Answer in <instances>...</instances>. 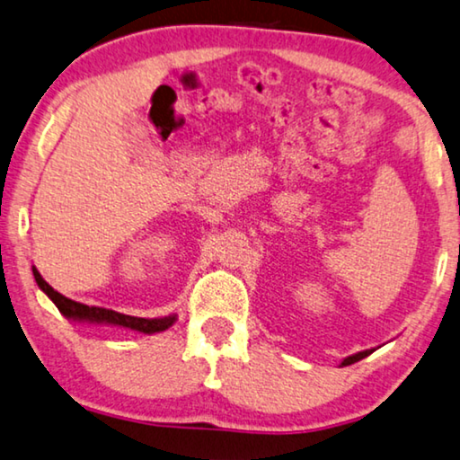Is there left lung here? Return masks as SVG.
Instances as JSON below:
<instances>
[{"label": "left lung", "mask_w": 460, "mask_h": 460, "mask_svg": "<svg viewBox=\"0 0 460 460\" xmlns=\"http://www.w3.org/2000/svg\"><path fill=\"white\" fill-rule=\"evenodd\" d=\"M369 355V350H363V352H357V355H352V357H349V358H344L342 361V365H350V363H357V361H361V358H365Z\"/></svg>", "instance_id": "obj_1"}]
</instances>
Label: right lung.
<instances>
[{"label":"right lung","instance_id":"right-lung-1","mask_svg":"<svg viewBox=\"0 0 460 460\" xmlns=\"http://www.w3.org/2000/svg\"><path fill=\"white\" fill-rule=\"evenodd\" d=\"M32 274H35V279L45 295H48L56 307L64 313L66 317H75V319H86V322H108V323H116V325H124V328L130 330H138L145 332V334H153V332H164L168 330L172 323H174V315L172 317H164V319H145V317H132V315H124V313H118L114 309H105V307H89V305L72 301V298L59 295L58 290H53L51 286L45 282L41 274L32 268Z\"/></svg>","mask_w":460,"mask_h":460}]
</instances>
